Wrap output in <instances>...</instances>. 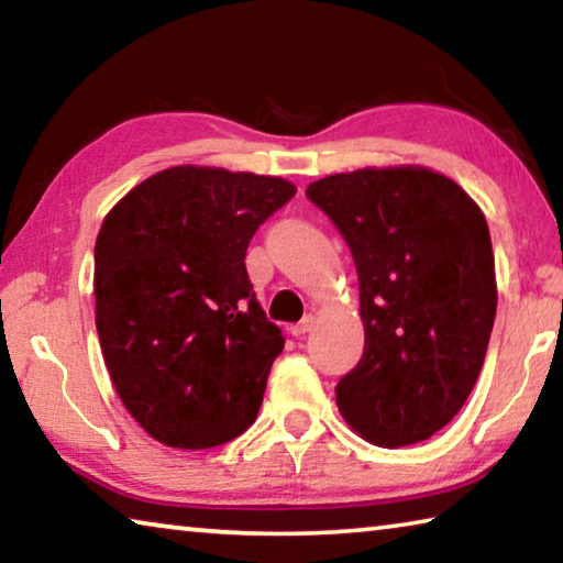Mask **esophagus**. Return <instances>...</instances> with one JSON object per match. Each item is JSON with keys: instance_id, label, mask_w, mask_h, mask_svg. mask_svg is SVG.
<instances>
[{"instance_id": "1", "label": "esophagus", "mask_w": 563, "mask_h": 563, "mask_svg": "<svg viewBox=\"0 0 563 563\" xmlns=\"http://www.w3.org/2000/svg\"><path fill=\"white\" fill-rule=\"evenodd\" d=\"M312 328H316V318L308 316V318H305L302 322H298V325H292V328H290V332H292L295 338H305Z\"/></svg>"}]
</instances>
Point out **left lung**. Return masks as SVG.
Returning a JSON list of instances; mask_svg holds the SVG:
<instances>
[{
	"label": "left lung",
	"mask_w": 563,
	"mask_h": 563,
	"mask_svg": "<svg viewBox=\"0 0 563 563\" xmlns=\"http://www.w3.org/2000/svg\"><path fill=\"white\" fill-rule=\"evenodd\" d=\"M345 235L365 352L335 387L362 440H430L479 377L497 316L489 225L462 186L427 166H367L308 186Z\"/></svg>",
	"instance_id": "8db88e82"
}]
</instances>
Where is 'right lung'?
<instances>
[{
  "label": "right lung",
  "instance_id": "1",
  "mask_svg": "<svg viewBox=\"0 0 563 563\" xmlns=\"http://www.w3.org/2000/svg\"><path fill=\"white\" fill-rule=\"evenodd\" d=\"M295 190L280 176L170 166L103 218L93 245L103 362L156 442L206 450L255 422L285 338L265 320L243 261Z\"/></svg>",
  "mask_w": 563,
  "mask_h": 563
}]
</instances>
